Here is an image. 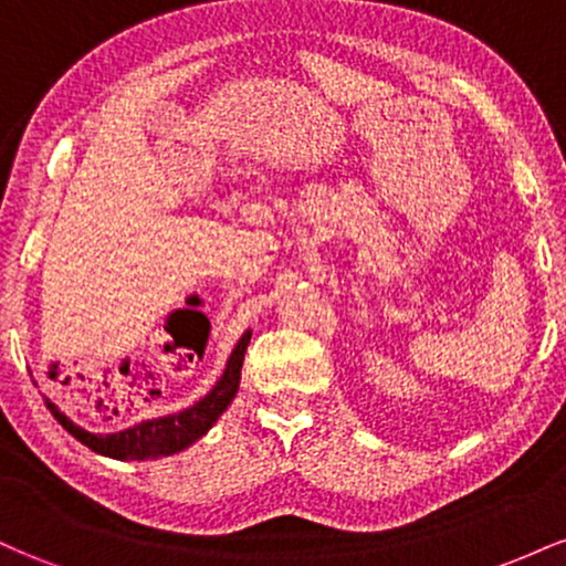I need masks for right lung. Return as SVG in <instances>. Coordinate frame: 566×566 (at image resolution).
<instances>
[{
    "label": "right lung",
    "mask_w": 566,
    "mask_h": 566,
    "mask_svg": "<svg viewBox=\"0 0 566 566\" xmlns=\"http://www.w3.org/2000/svg\"><path fill=\"white\" fill-rule=\"evenodd\" d=\"M250 329L239 337L237 348L231 350L229 365H226L223 375L216 382L210 394L205 399H199L197 405L184 409V412L165 415V418H151L140 420V423L125 428V431L116 433H93L84 431L69 420L66 415L57 409L53 401L48 399V409L55 415V420L61 423L74 439H80L84 447L97 454H106V458L114 460H154V458H167V454H175L186 447H191L193 441L205 437L210 431L212 423L220 418V415L229 409L233 396L239 391V378H242V361L244 350L250 346Z\"/></svg>",
    "instance_id": "add662e5"
}]
</instances>
